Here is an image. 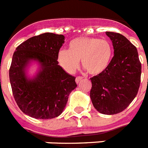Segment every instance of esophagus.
<instances>
[{"mask_svg": "<svg viewBox=\"0 0 148 148\" xmlns=\"http://www.w3.org/2000/svg\"><path fill=\"white\" fill-rule=\"evenodd\" d=\"M82 80V77H81V76H78L75 78V82H76L77 84H79V83Z\"/></svg>", "mask_w": 148, "mask_h": 148, "instance_id": "obj_1", "label": "esophagus"}]
</instances>
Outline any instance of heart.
<instances>
[{
  "instance_id": "obj_1",
  "label": "heart",
  "mask_w": 148,
  "mask_h": 148,
  "mask_svg": "<svg viewBox=\"0 0 148 148\" xmlns=\"http://www.w3.org/2000/svg\"><path fill=\"white\" fill-rule=\"evenodd\" d=\"M112 57L110 43L104 39L79 37L69 42V50L61 49L57 53V61L68 73L78 69L79 60L89 74L99 75L106 70Z\"/></svg>"
}]
</instances>
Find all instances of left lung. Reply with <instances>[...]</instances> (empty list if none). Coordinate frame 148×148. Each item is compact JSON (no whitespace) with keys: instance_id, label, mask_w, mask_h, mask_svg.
<instances>
[{"instance_id":"left-lung-1","label":"left lung","mask_w":148,"mask_h":148,"mask_svg":"<svg viewBox=\"0 0 148 148\" xmlns=\"http://www.w3.org/2000/svg\"><path fill=\"white\" fill-rule=\"evenodd\" d=\"M114 56L103 73L91 78L90 97L102 114L113 115L126 108L138 91L141 65L137 48L123 35L106 32Z\"/></svg>"}]
</instances>
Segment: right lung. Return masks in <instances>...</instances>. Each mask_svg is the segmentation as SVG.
Masks as SVG:
<instances>
[{"instance_id":"right-lung-1","label":"right lung","mask_w":148,"mask_h":148,"mask_svg":"<svg viewBox=\"0 0 148 148\" xmlns=\"http://www.w3.org/2000/svg\"><path fill=\"white\" fill-rule=\"evenodd\" d=\"M63 35L47 32L34 36L16 48L9 76L13 97L23 113L38 119L58 116L68 97L77 87L75 78L66 73L57 61V53L65 42ZM32 62L39 66L29 77Z\"/></svg>"}]
</instances>
